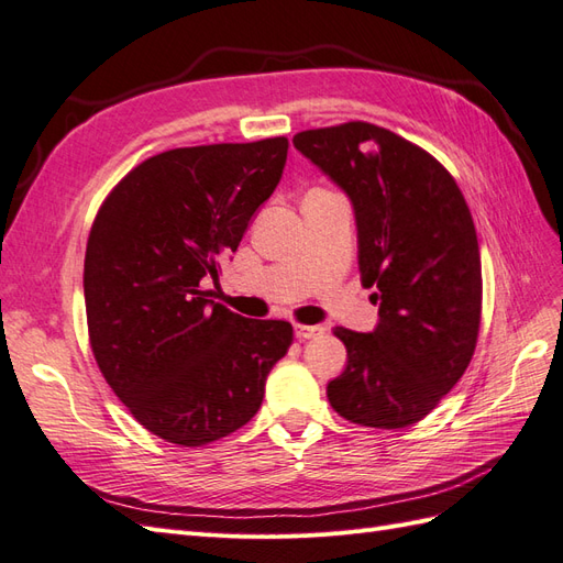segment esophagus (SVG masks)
Masks as SVG:
<instances>
[{"label": "esophagus", "mask_w": 563, "mask_h": 563, "mask_svg": "<svg viewBox=\"0 0 563 563\" xmlns=\"http://www.w3.org/2000/svg\"><path fill=\"white\" fill-rule=\"evenodd\" d=\"M323 335V325H295V338L299 340H311V338H319Z\"/></svg>", "instance_id": "34e87169"}]
</instances>
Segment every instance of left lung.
Wrapping results in <instances>:
<instances>
[{
  "label": "left lung",
  "instance_id": "left-lung-1",
  "mask_svg": "<svg viewBox=\"0 0 563 563\" xmlns=\"http://www.w3.org/2000/svg\"><path fill=\"white\" fill-rule=\"evenodd\" d=\"M347 195L358 271L376 287L371 333L335 328L347 366L328 383L342 419L368 428L421 421L464 376L481 328V252L466 199L435 158L385 128L352 121L292 137Z\"/></svg>",
  "mask_w": 563,
  "mask_h": 563
}]
</instances>
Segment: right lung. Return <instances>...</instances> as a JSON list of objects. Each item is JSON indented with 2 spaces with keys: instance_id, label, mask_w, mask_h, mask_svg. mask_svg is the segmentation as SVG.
Segmentation results:
<instances>
[{
  "instance_id": "obj_1",
  "label": "right lung",
  "mask_w": 563,
  "mask_h": 563,
  "mask_svg": "<svg viewBox=\"0 0 563 563\" xmlns=\"http://www.w3.org/2000/svg\"><path fill=\"white\" fill-rule=\"evenodd\" d=\"M287 140L156 154L113 187L85 252V311L97 366L154 435L201 446L262 407L292 344L285 321H252L207 299L276 190Z\"/></svg>"
}]
</instances>
